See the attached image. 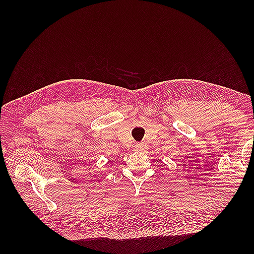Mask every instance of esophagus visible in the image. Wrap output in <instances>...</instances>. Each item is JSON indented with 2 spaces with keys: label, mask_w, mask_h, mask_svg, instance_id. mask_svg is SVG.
Listing matches in <instances>:
<instances>
[{
  "label": "esophagus",
  "mask_w": 254,
  "mask_h": 254,
  "mask_svg": "<svg viewBox=\"0 0 254 254\" xmlns=\"http://www.w3.org/2000/svg\"><path fill=\"white\" fill-rule=\"evenodd\" d=\"M135 148H136L137 150H145V149L147 148V145L145 144V143H137Z\"/></svg>",
  "instance_id": "esophagus-1"
}]
</instances>
